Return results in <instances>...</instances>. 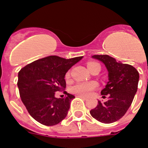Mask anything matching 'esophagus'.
I'll return each instance as SVG.
<instances>
[{
	"label": "esophagus",
	"mask_w": 148,
	"mask_h": 148,
	"mask_svg": "<svg viewBox=\"0 0 148 148\" xmlns=\"http://www.w3.org/2000/svg\"><path fill=\"white\" fill-rule=\"evenodd\" d=\"M77 96H78V97H79V98H81V99H84V100H87V97H85V96H83V95H77Z\"/></svg>",
	"instance_id": "esophagus-1"
}]
</instances>
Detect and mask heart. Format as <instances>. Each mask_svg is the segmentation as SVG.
<instances>
[{
  "instance_id": "obj_1",
  "label": "heart",
  "mask_w": 148,
  "mask_h": 148,
  "mask_svg": "<svg viewBox=\"0 0 148 148\" xmlns=\"http://www.w3.org/2000/svg\"><path fill=\"white\" fill-rule=\"evenodd\" d=\"M95 65H99L98 63L96 62H89L87 64V67L90 68L91 66H93ZM70 75V73L68 72L66 73V77H69ZM98 83L96 82H78L75 84L71 87V92L73 93L78 94V95H83V96H87L91 93L92 91H93L95 89L97 88Z\"/></svg>"
}]
</instances>
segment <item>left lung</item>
Wrapping results in <instances>:
<instances>
[{
	"instance_id": "1",
	"label": "left lung",
	"mask_w": 148,
	"mask_h": 148,
	"mask_svg": "<svg viewBox=\"0 0 148 148\" xmlns=\"http://www.w3.org/2000/svg\"><path fill=\"white\" fill-rule=\"evenodd\" d=\"M108 71L109 82L101 92L105 102L98 101L96 108L90 111L91 116L100 122L110 124L118 121L131 105L138 88L139 75L135 67L122 64L108 55H95Z\"/></svg>"
}]
</instances>
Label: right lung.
I'll return each instance as SVG.
<instances>
[{
	"label": "right lung",
	"mask_w": 148,
	"mask_h": 148,
	"mask_svg": "<svg viewBox=\"0 0 148 148\" xmlns=\"http://www.w3.org/2000/svg\"><path fill=\"white\" fill-rule=\"evenodd\" d=\"M82 58L66 59L50 56L30 63L19 71L21 99L34 119L46 126H53L65 119L75 96L64 92L66 97L58 99L55 94L66 88V73Z\"/></svg>",
	"instance_id": "obj_1"
}]
</instances>
